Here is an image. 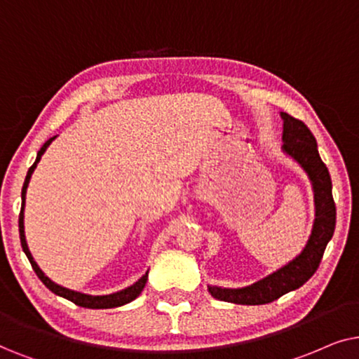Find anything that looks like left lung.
Segmentation results:
<instances>
[{
    "mask_svg": "<svg viewBox=\"0 0 359 359\" xmlns=\"http://www.w3.org/2000/svg\"><path fill=\"white\" fill-rule=\"evenodd\" d=\"M280 118L284 121L283 152L285 156L292 157L302 167L312 182L315 202L312 233H310L307 245L300 251V255L295 256L285 266L271 272L269 276L262 277L257 283L238 289L208 285V292L212 294V297L223 300V302L262 305L283 297L290 290L302 287L318 269L325 248L335 231L337 207L332 195V179H330L327 165L320 159L317 141L302 121L287 113H280Z\"/></svg>",
    "mask_w": 359,
    "mask_h": 359,
    "instance_id": "1",
    "label": "left lung"
}]
</instances>
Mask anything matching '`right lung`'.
<instances>
[{
  "mask_svg": "<svg viewBox=\"0 0 359 359\" xmlns=\"http://www.w3.org/2000/svg\"><path fill=\"white\" fill-rule=\"evenodd\" d=\"M57 136L50 137L49 141L44 142V146L41 147V151L37 152V157H36V162L29 167V170H27V175H26V180H24V185H22V192H21V213H19V238H21V246H22V251L26 252L27 259H29L32 269L37 274V277L42 280V284L46 285L47 289L52 290L55 295H60V297H64L67 300H70V302H74L76 305H80V307H85V309H114V307H121L124 304H130L135 300L137 295L142 292V289H144V285L147 283V271L144 276L141 277V279H137L135 284L130 285V287L123 289V290H118V292H113V294H108V295H90V294H83V292H76V290H72V289H67V287H62V285L55 284L54 280H50L49 277H47L44 272L39 266H37V262L34 261V257H32L29 248H27V241H26V235H24V205H26V192H27V185H29V180H31V175L34 169L37 167V162L41 161L42 154H44L47 147L50 146V142L55 140Z\"/></svg>",
  "mask_w": 359,
  "mask_h": 359,
  "instance_id": "right-lung-1",
  "label": "right lung"
}]
</instances>
